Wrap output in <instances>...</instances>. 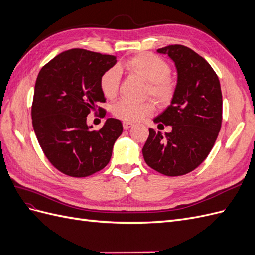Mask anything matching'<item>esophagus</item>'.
<instances>
[{
  "instance_id": "esophagus-1",
  "label": "esophagus",
  "mask_w": 255,
  "mask_h": 255,
  "mask_svg": "<svg viewBox=\"0 0 255 255\" xmlns=\"http://www.w3.org/2000/svg\"><path fill=\"white\" fill-rule=\"evenodd\" d=\"M122 125H123V128H125V129H128L130 127L133 126V123L128 122V121H123Z\"/></svg>"
}]
</instances>
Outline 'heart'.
<instances>
[{"mask_svg": "<svg viewBox=\"0 0 255 255\" xmlns=\"http://www.w3.org/2000/svg\"><path fill=\"white\" fill-rule=\"evenodd\" d=\"M122 67L128 71L139 75L146 85L145 95L150 96L159 105H166L171 101L175 92V82L170 78L171 68L167 61L153 53H140L128 58ZM121 73L118 68L107 69L100 79V88L106 98L117 95ZM112 114L125 121H139L154 113L152 102H134L121 99L111 107Z\"/></svg>", "mask_w": 255, "mask_h": 255, "instance_id": "1", "label": "heart"}]
</instances>
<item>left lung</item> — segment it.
<instances>
[{"label": "left lung", "instance_id": "1", "mask_svg": "<svg viewBox=\"0 0 255 255\" xmlns=\"http://www.w3.org/2000/svg\"><path fill=\"white\" fill-rule=\"evenodd\" d=\"M157 52L174 61L177 83L170 105L153 121L172 130L163 136L149 128L142 155L155 171L179 176L195 170L213 149L222 122L221 88L211 65L191 49L172 44Z\"/></svg>", "mask_w": 255, "mask_h": 255}]
</instances>
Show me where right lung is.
<instances>
[{"label":"right lung","mask_w":255,"mask_h":255,"mask_svg":"<svg viewBox=\"0 0 255 255\" xmlns=\"http://www.w3.org/2000/svg\"><path fill=\"white\" fill-rule=\"evenodd\" d=\"M116 63L114 55L71 49L50 60L37 76L34 130L44 155L64 174L85 177L110 163L123 130L121 121L109 118L99 130H92L86 120L98 103L105 102L100 79Z\"/></svg>","instance_id":"1"}]
</instances>
